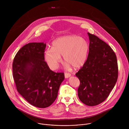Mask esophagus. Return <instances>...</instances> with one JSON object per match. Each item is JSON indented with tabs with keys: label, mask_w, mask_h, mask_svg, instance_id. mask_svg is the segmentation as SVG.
<instances>
[{
	"label": "esophagus",
	"mask_w": 129,
	"mask_h": 129,
	"mask_svg": "<svg viewBox=\"0 0 129 129\" xmlns=\"http://www.w3.org/2000/svg\"><path fill=\"white\" fill-rule=\"evenodd\" d=\"M71 76V74L70 73H66L64 74V77L65 78H68L69 77H70Z\"/></svg>",
	"instance_id": "esophagus-1"
}]
</instances>
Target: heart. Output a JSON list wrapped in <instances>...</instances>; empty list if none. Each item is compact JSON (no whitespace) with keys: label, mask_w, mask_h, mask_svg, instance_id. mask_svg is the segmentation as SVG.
<instances>
[{"label":"heart","mask_w":129,"mask_h":129,"mask_svg":"<svg viewBox=\"0 0 129 129\" xmlns=\"http://www.w3.org/2000/svg\"><path fill=\"white\" fill-rule=\"evenodd\" d=\"M89 45L85 39L75 36H67L54 41L51 49H46L44 56L49 67L52 70H56L61 61L60 56L64 61L75 69L82 67L86 62Z\"/></svg>","instance_id":"heart-1"}]
</instances>
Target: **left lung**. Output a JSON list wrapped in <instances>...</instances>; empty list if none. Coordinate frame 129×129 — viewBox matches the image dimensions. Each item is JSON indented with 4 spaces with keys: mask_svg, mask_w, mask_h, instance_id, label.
<instances>
[{
    "mask_svg": "<svg viewBox=\"0 0 129 129\" xmlns=\"http://www.w3.org/2000/svg\"><path fill=\"white\" fill-rule=\"evenodd\" d=\"M87 34V58L76 75L80 81L78 90L80 100L87 106H94L105 101L115 86L118 67L112 48L95 35Z\"/></svg>",
    "mask_w": 129,
    "mask_h": 129,
    "instance_id": "obj_1",
    "label": "left lung"
}]
</instances>
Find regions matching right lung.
<instances>
[{
	"label": "right lung",
	"mask_w": 129,
	"mask_h": 129,
	"mask_svg": "<svg viewBox=\"0 0 129 129\" xmlns=\"http://www.w3.org/2000/svg\"><path fill=\"white\" fill-rule=\"evenodd\" d=\"M45 47L44 43L25 44L17 52L12 64L17 90L30 104L40 108L54 102L64 79L63 73L52 71L44 61Z\"/></svg>",
	"instance_id": "right-lung-1"
}]
</instances>
